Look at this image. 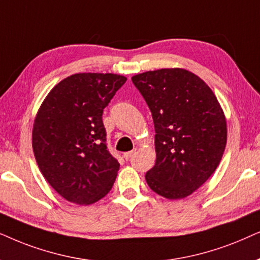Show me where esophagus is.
Instances as JSON below:
<instances>
[{"label":"esophagus","mask_w":260,"mask_h":260,"mask_svg":"<svg viewBox=\"0 0 260 260\" xmlns=\"http://www.w3.org/2000/svg\"><path fill=\"white\" fill-rule=\"evenodd\" d=\"M134 153H136V150L129 151V152H126V153H123V158L126 159V160H129V159L132 158L133 155H134Z\"/></svg>","instance_id":"1"}]
</instances>
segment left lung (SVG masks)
<instances>
[{
    "mask_svg": "<svg viewBox=\"0 0 260 260\" xmlns=\"http://www.w3.org/2000/svg\"><path fill=\"white\" fill-rule=\"evenodd\" d=\"M154 123L155 164L145 178L155 193L181 200L214 174L227 143L226 116L208 84L185 69L132 77Z\"/></svg>",
    "mask_w": 260,
    "mask_h": 260,
    "instance_id": "left-lung-1",
    "label": "left lung"
}]
</instances>
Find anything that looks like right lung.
Segmentation results:
<instances>
[{"mask_svg":"<svg viewBox=\"0 0 260 260\" xmlns=\"http://www.w3.org/2000/svg\"><path fill=\"white\" fill-rule=\"evenodd\" d=\"M127 78L83 72L54 85L34 119L32 146L41 174L69 202L88 206L110 191L120 164L109 153L103 109Z\"/></svg>","mask_w":260,"mask_h":260,"instance_id":"obj_1","label":"right lung"}]
</instances>
